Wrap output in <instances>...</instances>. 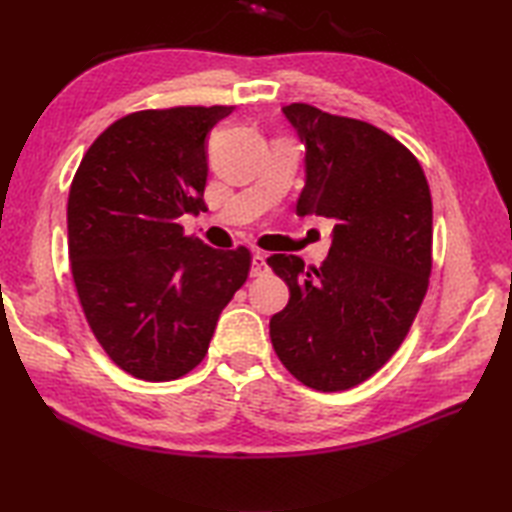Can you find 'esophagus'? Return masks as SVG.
I'll list each match as a JSON object with an SVG mask.
<instances>
[{"label":"esophagus","instance_id":"34e87169","mask_svg":"<svg viewBox=\"0 0 512 512\" xmlns=\"http://www.w3.org/2000/svg\"><path fill=\"white\" fill-rule=\"evenodd\" d=\"M268 273V264H266V257L262 253H255L253 255V266H250V275L253 277H262Z\"/></svg>","mask_w":512,"mask_h":512}]
</instances>
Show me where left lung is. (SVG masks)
<instances>
[{
    "instance_id": "1",
    "label": "left lung",
    "mask_w": 512,
    "mask_h": 512,
    "mask_svg": "<svg viewBox=\"0 0 512 512\" xmlns=\"http://www.w3.org/2000/svg\"><path fill=\"white\" fill-rule=\"evenodd\" d=\"M284 114L306 143L297 215L328 217L334 231L319 268L297 255L266 259L290 290L270 341L303 385L343 391L394 356L427 295L431 191L418 158L383 129L308 103Z\"/></svg>"
}]
</instances>
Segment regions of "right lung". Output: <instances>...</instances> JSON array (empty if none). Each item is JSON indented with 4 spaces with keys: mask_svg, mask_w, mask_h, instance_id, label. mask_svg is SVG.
<instances>
[{
    "mask_svg": "<svg viewBox=\"0 0 512 512\" xmlns=\"http://www.w3.org/2000/svg\"><path fill=\"white\" fill-rule=\"evenodd\" d=\"M231 105H182L118 118L85 151L68 198L72 279L105 354L136 378L189 374L209 352L250 250L184 235L206 211V134Z\"/></svg>",
    "mask_w": 512,
    "mask_h": 512,
    "instance_id": "1",
    "label": "right lung"
}]
</instances>
